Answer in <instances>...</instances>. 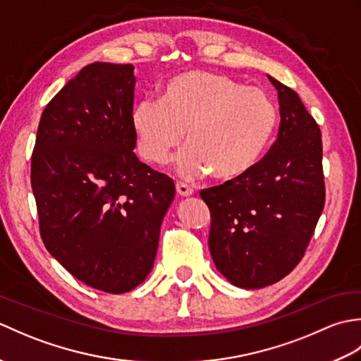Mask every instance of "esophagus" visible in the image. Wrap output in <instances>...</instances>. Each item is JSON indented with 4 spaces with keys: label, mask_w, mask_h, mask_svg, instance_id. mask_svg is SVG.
Instances as JSON below:
<instances>
[{
    "label": "esophagus",
    "mask_w": 361,
    "mask_h": 361,
    "mask_svg": "<svg viewBox=\"0 0 361 361\" xmlns=\"http://www.w3.org/2000/svg\"><path fill=\"white\" fill-rule=\"evenodd\" d=\"M175 188H176V194H178L180 197H189L194 194V189L185 185V183H176Z\"/></svg>",
    "instance_id": "obj_1"
}]
</instances>
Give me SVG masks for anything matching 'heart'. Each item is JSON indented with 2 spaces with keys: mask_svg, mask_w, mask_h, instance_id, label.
Returning a JSON list of instances; mask_svg holds the SVG:
<instances>
[{
  "mask_svg": "<svg viewBox=\"0 0 361 361\" xmlns=\"http://www.w3.org/2000/svg\"><path fill=\"white\" fill-rule=\"evenodd\" d=\"M278 126V109L264 90L245 87L225 74L185 71L161 90V101L137 102L132 127L137 152L150 164H167L185 142L178 172L240 178L265 153Z\"/></svg>",
  "mask_w": 361,
  "mask_h": 361,
  "instance_id": "b5f03b06",
  "label": "heart"
}]
</instances>
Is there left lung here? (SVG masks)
<instances>
[{"label": "left lung", "mask_w": 361, "mask_h": 361, "mask_svg": "<svg viewBox=\"0 0 361 361\" xmlns=\"http://www.w3.org/2000/svg\"><path fill=\"white\" fill-rule=\"evenodd\" d=\"M268 79L279 97L278 140L248 173L200 192L211 211L214 264L242 288L271 286L293 271L326 202L319 126L296 91Z\"/></svg>", "instance_id": "left-lung-1"}]
</instances>
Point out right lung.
I'll return each instance as SVG.
<instances>
[{
  "instance_id": "add662e5",
  "label": "right lung",
  "mask_w": 361,
  "mask_h": 361,
  "mask_svg": "<svg viewBox=\"0 0 361 361\" xmlns=\"http://www.w3.org/2000/svg\"><path fill=\"white\" fill-rule=\"evenodd\" d=\"M133 65L91 63L44 106L30 185L46 250L105 293L145 279L173 181L135 155Z\"/></svg>"
}]
</instances>
